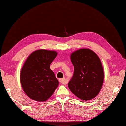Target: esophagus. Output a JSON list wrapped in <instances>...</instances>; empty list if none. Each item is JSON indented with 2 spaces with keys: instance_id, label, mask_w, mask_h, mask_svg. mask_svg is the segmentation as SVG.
Wrapping results in <instances>:
<instances>
[{
  "instance_id": "obj_1",
  "label": "esophagus",
  "mask_w": 126,
  "mask_h": 126,
  "mask_svg": "<svg viewBox=\"0 0 126 126\" xmlns=\"http://www.w3.org/2000/svg\"><path fill=\"white\" fill-rule=\"evenodd\" d=\"M59 82L62 83V84H66L67 83V81L65 80V78L59 79Z\"/></svg>"
}]
</instances>
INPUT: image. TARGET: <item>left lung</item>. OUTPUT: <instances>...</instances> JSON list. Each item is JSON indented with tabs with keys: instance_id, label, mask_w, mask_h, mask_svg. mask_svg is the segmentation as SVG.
<instances>
[{
	"instance_id": "left-lung-1",
	"label": "left lung",
	"mask_w": 126,
	"mask_h": 126,
	"mask_svg": "<svg viewBox=\"0 0 126 126\" xmlns=\"http://www.w3.org/2000/svg\"><path fill=\"white\" fill-rule=\"evenodd\" d=\"M74 75L68 83L72 93L82 100H90L100 91L104 72L100 58L91 50L79 49L71 54Z\"/></svg>"
}]
</instances>
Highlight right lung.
Here are the masks:
<instances>
[{
  "label": "right lung",
  "mask_w": 126,
  "mask_h": 126,
  "mask_svg": "<svg viewBox=\"0 0 126 126\" xmlns=\"http://www.w3.org/2000/svg\"><path fill=\"white\" fill-rule=\"evenodd\" d=\"M55 51L37 50L31 54L22 67L20 82L29 97L36 101H45L58 86L59 81L50 68L57 56Z\"/></svg>",
  "instance_id": "right-lung-1"
}]
</instances>
